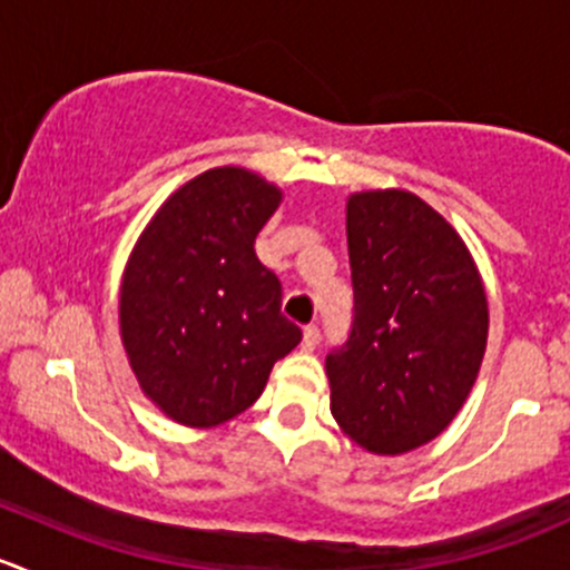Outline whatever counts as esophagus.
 <instances>
[{
	"mask_svg": "<svg viewBox=\"0 0 570 570\" xmlns=\"http://www.w3.org/2000/svg\"><path fill=\"white\" fill-rule=\"evenodd\" d=\"M320 344V327L317 325H306L303 327V344L301 347L306 350V353H312L314 347H317Z\"/></svg>",
	"mask_w": 570,
	"mask_h": 570,
	"instance_id": "obj_1",
	"label": "esophagus"
}]
</instances>
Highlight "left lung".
I'll return each instance as SVG.
<instances>
[{
    "instance_id": "1",
    "label": "left lung",
    "mask_w": 570,
    "mask_h": 570,
    "mask_svg": "<svg viewBox=\"0 0 570 570\" xmlns=\"http://www.w3.org/2000/svg\"><path fill=\"white\" fill-rule=\"evenodd\" d=\"M355 314L325 358L331 413L372 455L430 444L461 413L488 342L474 256L441 212L407 189L347 198Z\"/></svg>"
}]
</instances>
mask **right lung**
I'll use <instances>...</instances> for the list:
<instances>
[{
    "label": "right lung",
    "mask_w": 570,
    "mask_h": 570,
    "mask_svg": "<svg viewBox=\"0 0 570 570\" xmlns=\"http://www.w3.org/2000/svg\"><path fill=\"white\" fill-rule=\"evenodd\" d=\"M284 189L237 165L168 195L124 267L118 325L140 392L176 424L209 430L248 411L301 344L281 281L253 243Z\"/></svg>",
    "instance_id": "add662e5"
}]
</instances>
